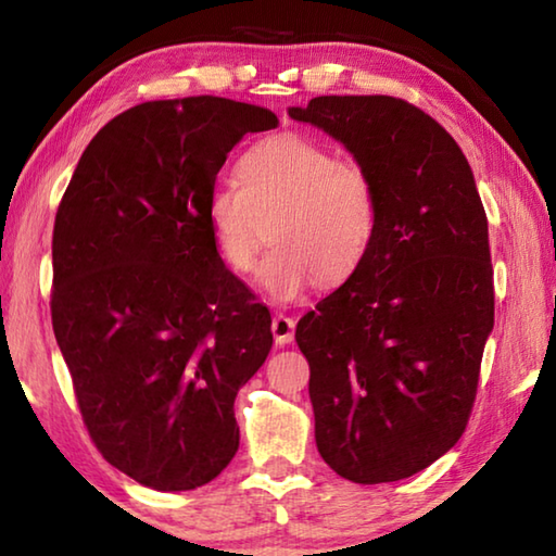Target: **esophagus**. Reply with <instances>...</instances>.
Returning <instances> with one entry per match:
<instances>
[{"instance_id":"1","label":"esophagus","mask_w":556,"mask_h":556,"mask_svg":"<svg viewBox=\"0 0 556 556\" xmlns=\"http://www.w3.org/2000/svg\"><path fill=\"white\" fill-rule=\"evenodd\" d=\"M294 331H296V318L291 314L279 312L271 318V336H275L277 345H287L294 341Z\"/></svg>"}]
</instances>
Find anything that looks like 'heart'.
<instances>
[{
    "label": "heart",
    "mask_w": 556,
    "mask_h": 556,
    "mask_svg": "<svg viewBox=\"0 0 556 556\" xmlns=\"http://www.w3.org/2000/svg\"><path fill=\"white\" fill-rule=\"evenodd\" d=\"M205 215L225 265L248 271L265 242L275 248L257 269L271 299H296L314 279L341 285L370 255L380 228V195L368 168L301 135L252 144L238 159V181H215Z\"/></svg>",
    "instance_id": "b5f03b06"
}]
</instances>
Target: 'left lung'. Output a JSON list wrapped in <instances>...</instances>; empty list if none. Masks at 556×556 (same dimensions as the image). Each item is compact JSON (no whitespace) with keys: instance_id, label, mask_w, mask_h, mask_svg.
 <instances>
[{"instance_id":"1","label":"left lung","mask_w":556,"mask_h":556,"mask_svg":"<svg viewBox=\"0 0 556 556\" xmlns=\"http://www.w3.org/2000/svg\"><path fill=\"white\" fill-rule=\"evenodd\" d=\"M312 122L368 168L380 195L370 255L296 326L318 454L375 485L434 464L466 431L495 291L488 218L454 137L412 102L321 96Z\"/></svg>"}]
</instances>
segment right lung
<instances>
[{
  "label": "right lung",
  "instance_id": "add662e5",
  "mask_svg": "<svg viewBox=\"0 0 556 556\" xmlns=\"http://www.w3.org/2000/svg\"><path fill=\"white\" fill-rule=\"evenodd\" d=\"M277 125L228 98L142 102L92 137L59 203L51 321L83 425L154 491L211 483L238 451L271 316L223 265L205 201L230 149Z\"/></svg>",
  "mask_w": 556,
  "mask_h": 556
}]
</instances>
